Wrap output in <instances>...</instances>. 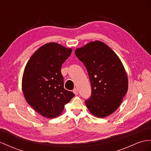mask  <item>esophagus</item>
Here are the masks:
<instances>
[{
    "mask_svg": "<svg viewBox=\"0 0 151 151\" xmlns=\"http://www.w3.org/2000/svg\"><path fill=\"white\" fill-rule=\"evenodd\" d=\"M73 92L76 95L78 94V90L77 89V88H74V89L73 90Z\"/></svg>",
    "mask_w": 151,
    "mask_h": 151,
    "instance_id": "34e87169",
    "label": "esophagus"
}]
</instances>
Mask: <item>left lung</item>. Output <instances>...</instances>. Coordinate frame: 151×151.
<instances>
[{
    "label": "left lung",
    "mask_w": 151,
    "mask_h": 151,
    "mask_svg": "<svg viewBox=\"0 0 151 151\" xmlns=\"http://www.w3.org/2000/svg\"><path fill=\"white\" fill-rule=\"evenodd\" d=\"M86 68L91 95L85 104L99 118L111 115L118 108L128 89V79L118 56L106 44L91 42L75 50Z\"/></svg>",
    "instance_id": "obj_1"
}]
</instances>
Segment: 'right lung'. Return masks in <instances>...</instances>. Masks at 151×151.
<instances>
[{"label": "right lung", "mask_w": 151, "mask_h": 151, "mask_svg": "<svg viewBox=\"0 0 151 151\" xmlns=\"http://www.w3.org/2000/svg\"><path fill=\"white\" fill-rule=\"evenodd\" d=\"M72 53L57 43H48L36 51L25 66L22 81L27 103L40 115L55 118L74 93L64 88L62 64Z\"/></svg>", "instance_id": "1"}]
</instances>
